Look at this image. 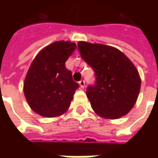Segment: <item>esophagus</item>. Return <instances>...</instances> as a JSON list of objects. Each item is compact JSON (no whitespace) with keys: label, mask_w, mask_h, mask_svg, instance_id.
I'll use <instances>...</instances> for the list:
<instances>
[{"label":"esophagus","mask_w":158,"mask_h":158,"mask_svg":"<svg viewBox=\"0 0 158 158\" xmlns=\"http://www.w3.org/2000/svg\"><path fill=\"white\" fill-rule=\"evenodd\" d=\"M79 84L82 89H84V87H85V82H84V80H80V81L79 82Z\"/></svg>","instance_id":"esophagus-1"}]
</instances>
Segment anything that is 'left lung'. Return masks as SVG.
<instances>
[{"label":"left lung","instance_id":"obj_1","mask_svg":"<svg viewBox=\"0 0 158 158\" xmlns=\"http://www.w3.org/2000/svg\"><path fill=\"white\" fill-rule=\"evenodd\" d=\"M82 58L93 68L96 81L87 89L92 108L101 117L118 119L130 112L137 101L141 79L136 67L116 48L79 42Z\"/></svg>","mask_w":158,"mask_h":158}]
</instances>
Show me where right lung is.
<instances>
[{
	"instance_id": "add662e5",
	"label": "right lung",
	"mask_w": 158,
	"mask_h": 158,
	"mask_svg": "<svg viewBox=\"0 0 158 158\" xmlns=\"http://www.w3.org/2000/svg\"><path fill=\"white\" fill-rule=\"evenodd\" d=\"M76 48L69 41H59L39 52L32 62L23 84L31 109L44 117H56L68 110L79 87L66 69L65 61Z\"/></svg>"
}]
</instances>
